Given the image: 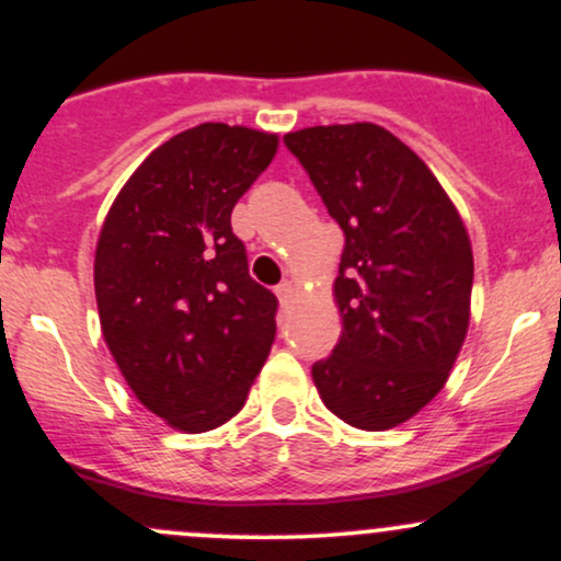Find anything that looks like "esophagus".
<instances>
[{
    "label": "esophagus",
    "instance_id": "obj_1",
    "mask_svg": "<svg viewBox=\"0 0 561 561\" xmlns=\"http://www.w3.org/2000/svg\"><path fill=\"white\" fill-rule=\"evenodd\" d=\"M276 298H279L282 308H287L289 298H293V285H289V282H282V285L276 287Z\"/></svg>",
    "mask_w": 561,
    "mask_h": 561
}]
</instances>
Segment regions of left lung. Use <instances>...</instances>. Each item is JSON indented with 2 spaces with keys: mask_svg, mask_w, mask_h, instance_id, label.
Here are the masks:
<instances>
[{
  "mask_svg": "<svg viewBox=\"0 0 561 561\" xmlns=\"http://www.w3.org/2000/svg\"><path fill=\"white\" fill-rule=\"evenodd\" d=\"M345 237L334 279L343 332L311 369L337 420L366 433L409 422L443 390L472 306V242L427 163L377 124L285 134Z\"/></svg>",
  "mask_w": 561,
  "mask_h": 561,
  "instance_id": "obj_1",
  "label": "left lung"
}]
</instances>
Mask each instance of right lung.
Here are the masks:
<instances>
[{"label":"right lung","mask_w":561,"mask_h":561,"mask_svg":"<svg viewBox=\"0 0 561 561\" xmlns=\"http://www.w3.org/2000/svg\"><path fill=\"white\" fill-rule=\"evenodd\" d=\"M276 150L259 128H186L141 160L100 229L102 337L139 403L182 433L229 422L272 351L276 298L250 279L231 210Z\"/></svg>","instance_id":"add662e5"}]
</instances>
